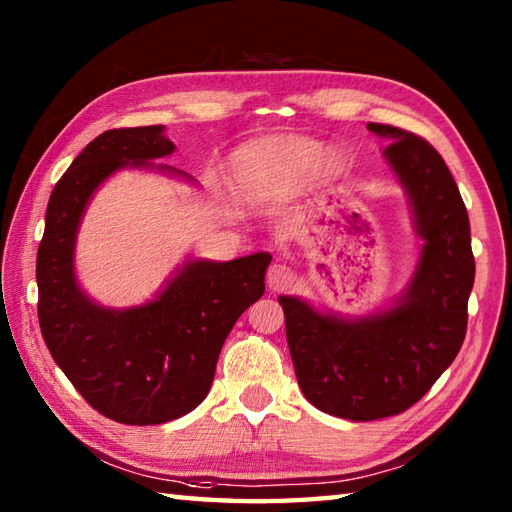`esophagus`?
<instances>
[{
	"label": "esophagus",
	"mask_w": 512,
	"mask_h": 512,
	"mask_svg": "<svg viewBox=\"0 0 512 512\" xmlns=\"http://www.w3.org/2000/svg\"><path fill=\"white\" fill-rule=\"evenodd\" d=\"M292 284H295V273H292V268H288L286 264H275L268 268L270 290L281 292V290H288Z\"/></svg>",
	"instance_id": "1"
}]
</instances>
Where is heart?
Masks as SVG:
<instances>
[{"label": "heart", "mask_w": 512, "mask_h": 512, "mask_svg": "<svg viewBox=\"0 0 512 512\" xmlns=\"http://www.w3.org/2000/svg\"><path fill=\"white\" fill-rule=\"evenodd\" d=\"M323 147L301 136L270 138L250 147L237 165V180L248 191L275 189L295 182L319 165Z\"/></svg>", "instance_id": "obj_1"}]
</instances>
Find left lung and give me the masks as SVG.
Returning <instances> with one entry per match:
<instances>
[{
	"label": "left lung",
	"mask_w": 512,
	"mask_h": 512,
	"mask_svg": "<svg viewBox=\"0 0 512 512\" xmlns=\"http://www.w3.org/2000/svg\"><path fill=\"white\" fill-rule=\"evenodd\" d=\"M367 129L391 140L385 158L405 184L424 239L411 286L396 308L356 323L279 297L303 396L330 416L358 422L407 411L453 363L475 281L469 213L442 156L407 129Z\"/></svg>",
	"instance_id": "8db88e82"
}]
</instances>
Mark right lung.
Masks as SVG:
<instances>
[{"instance_id":"add662e5","label":"right lung","mask_w":512,"mask_h":512,"mask_svg":"<svg viewBox=\"0 0 512 512\" xmlns=\"http://www.w3.org/2000/svg\"><path fill=\"white\" fill-rule=\"evenodd\" d=\"M171 151L160 125L96 136L54 184L37 253L39 328L54 363L90 407L123 424H162L198 407L228 332L266 288V253L191 262L156 301L129 310L99 308L76 286L74 237L94 189L129 162Z\"/></svg>"}]
</instances>
